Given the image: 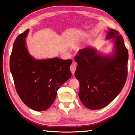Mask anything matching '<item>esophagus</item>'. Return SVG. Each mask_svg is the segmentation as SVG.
I'll return each mask as SVG.
<instances>
[{
	"label": "esophagus",
	"instance_id": "obj_1",
	"mask_svg": "<svg viewBox=\"0 0 135 135\" xmlns=\"http://www.w3.org/2000/svg\"><path fill=\"white\" fill-rule=\"evenodd\" d=\"M76 68V63L75 62H73V64H71L70 66V70L73 75L75 72Z\"/></svg>",
	"mask_w": 135,
	"mask_h": 135
}]
</instances>
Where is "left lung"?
Segmentation results:
<instances>
[{"mask_svg": "<svg viewBox=\"0 0 135 135\" xmlns=\"http://www.w3.org/2000/svg\"><path fill=\"white\" fill-rule=\"evenodd\" d=\"M105 38L114 40L111 55H103L95 49L87 47L79 50L75 57L79 99L90 110L102 108L113 101L127 78L128 51L122 35L118 31L109 29Z\"/></svg>", "mask_w": 135, "mask_h": 135, "instance_id": "1", "label": "left lung"}]
</instances>
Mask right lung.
Returning <instances> with one entry per match:
<instances>
[{
    "label": "right lung",
    "mask_w": 135,
    "mask_h": 135,
    "mask_svg": "<svg viewBox=\"0 0 135 135\" xmlns=\"http://www.w3.org/2000/svg\"><path fill=\"white\" fill-rule=\"evenodd\" d=\"M29 30L17 37L10 59V69L17 92L28 107L45 111L52 105L60 86L72 75V60L58 57L35 60L25 44Z\"/></svg>",
    "instance_id": "add662e5"
}]
</instances>
